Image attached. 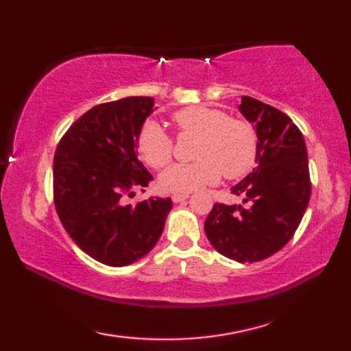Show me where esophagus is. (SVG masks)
<instances>
[{
  "instance_id": "obj_1",
  "label": "esophagus",
  "mask_w": 351,
  "mask_h": 351,
  "mask_svg": "<svg viewBox=\"0 0 351 351\" xmlns=\"http://www.w3.org/2000/svg\"><path fill=\"white\" fill-rule=\"evenodd\" d=\"M185 199H189V195H187V193H185V195H178V193H176V195L171 196V200H173L175 204H181V202H184Z\"/></svg>"
}]
</instances>
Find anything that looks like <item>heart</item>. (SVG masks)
<instances>
[{
    "mask_svg": "<svg viewBox=\"0 0 351 351\" xmlns=\"http://www.w3.org/2000/svg\"><path fill=\"white\" fill-rule=\"evenodd\" d=\"M180 134L200 137L191 164H173L160 176L164 191L185 195L217 184L221 175L237 180L247 175L256 162L258 136L253 126L230 119L228 113L214 107L191 106L173 114ZM137 149L149 166L162 169L173 156V138L155 121L141 126Z\"/></svg>",
    "mask_w": 351,
    "mask_h": 351,
    "instance_id": "b5f03b06",
    "label": "heart"
}]
</instances>
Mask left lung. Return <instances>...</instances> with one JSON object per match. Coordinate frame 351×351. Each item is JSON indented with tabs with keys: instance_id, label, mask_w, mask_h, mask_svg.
Returning a JSON list of instances; mask_svg holds the SVG:
<instances>
[{
	"instance_id": "8db88e82",
	"label": "left lung",
	"mask_w": 351,
	"mask_h": 351,
	"mask_svg": "<svg viewBox=\"0 0 351 351\" xmlns=\"http://www.w3.org/2000/svg\"><path fill=\"white\" fill-rule=\"evenodd\" d=\"M238 110L258 136L256 167L230 189L243 205L215 204L205 234L223 256L244 264L274 255L293 238L311 178L303 134L285 113L250 96H241Z\"/></svg>"
}]
</instances>
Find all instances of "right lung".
<instances>
[{"label":"right lung","mask_w":351,"mask_h":351,"mask_svg":"<svg viewBox=\"0 0 351 351\" xmlns=\"http://www.w3.org/2000/svg\"><path fill=\"white\" fill-rule=\"evenodd\" d=\"M154 110L147 96L101 104L77 119L57 146V214L78 247L101 264L123 267L147 255L171 210L170 197L125 204V196L154 180L137 149L141 126Z\"/></svg>","instance_id":"1"}]
</instances>
